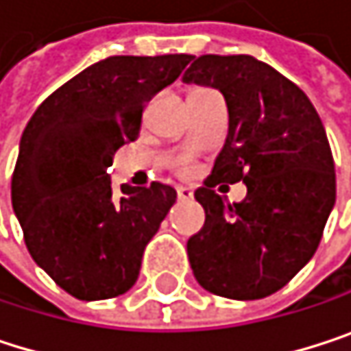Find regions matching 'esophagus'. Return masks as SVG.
Returning <instances> with one entry per match:
<instances>
[{
  "instance_id": "34e87169",
  "label": "esophagus",
  "mask_w": 351,
  "mask_h": 351,
  "mask_svg": "<svg viewBox=\"0 0 351 351\" xmlns=\"http://www.w3.org/2000/svg\"><path fill=\"white\" fill-rule=\"evenodd\" d=\"M177 195H179L181 202H191V199H193V189H189V187H179V189H177Z\"/></svg>"
}]
</instances>
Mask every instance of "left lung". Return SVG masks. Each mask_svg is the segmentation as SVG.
<instances>
[{
    "label": "left lung",
    "mask_w": 351,
    "mask_h": 351,
    "mask_svg": "<svg viewBox=\"0 0 351 351\" xmlns=\"http://www.w3.org/2000/svg\"><path fill=\"white\" fill-rule=\"evenodd\" d=\"M183 82L220 90L228 106L226 143L195 191L206 224L187 243L193 276L224 298H265L311 261L335 206L325 127L296 84L251 55H202ZM239 180L241 204L213 191Z\"/></svg>",
    "instance_id": "8db88e82"
}]
</instances>
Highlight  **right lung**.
<instances>
[{
  "label": "right lung",
  "instance_id": "right-lung-1",
  "mask_svg": "<svg viewBox=\"0 0 351 351\" xmlns=\"http://www.w3.org/2000/svg\"><path fill=\"white\" fill-rule=\"evenodd\" d=\"M193 55L102 59L55 90L28 121L12 177V206L28 253L80 300L125 294L145 245L177 202L170 185H121L108 166L135 141L145 102Z\"/></svg>",
  "mask_w": 351,
  "mask_h": 351
}]
</instances>
